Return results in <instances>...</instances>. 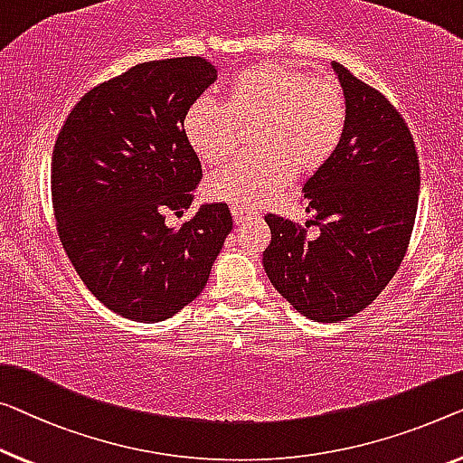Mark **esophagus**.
Masks as SVG:
<instances>
[{
    "instance_id": "34e87169",
    "label": "esophagus",
    "mask_w": 463,
    "mask_h": 463,
    "mask_svg": "<svg viewBox=\"0 0 463 463\" xmlns=\"http://www.w3.org/2000/svg\"><path fill=\"white\" fill-rule=\"evenodd\" d=\"M231 213H232V220H234V222H237V224H241V222H245V220L258 216V213H255V212L237 208V205H234V208H231Z\"/></svg>"
}]
</instances>
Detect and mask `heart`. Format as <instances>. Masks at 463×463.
I'll return each mask as SVG.
<instances>
[{
    "label": "heart",
    "mask_w": 463,
    "mask_h": 463,
    "mask_svg": "<svg viewBox=\"0 0 463 463\" xmlns=\"http://www.w3.org/2000/svg\"><path fill=\"white\" fill-rule=\"evenodd\" d=\"M224 103H191L184 137L208 165H222L251 135L253 154L226 165L205 183V195L243 210L260 208L291 183L324 168L347 130L349 106L330 77H312L287 64H253L226 82Z\"/></svg>",
    "instance_id": "1"
}]
</instances>
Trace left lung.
<instances>
[{"instance_id": "left-lung-1", "label": "left lung", "mask_w": 463, "mask_h": 463, "mask_svg": "<svg viewBox=\"0 0 463 463\" xmlns=\"http://www.w3.org/2000/svg\"><path fill=\"white\" fill-rule=\"evenodd\" d=\"M333 68L347 98L345 137L303 184L316 237L268 213L264 270L282 298L316 322L347 320L378 298L408 250L418 210L420 164L408 124L389 99Z\"/></svg>"}]
</instances>
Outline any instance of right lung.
<instances>
[{
  "instance_id": "add662e5",
  "label": "right lung",
  "mask_w": 463,
  "mask_h": 463,
  "mask_svg": "<svg viewBox=\"0 0 463 463\" xmlns=\"http://www.w3.org/2000/svg\"><path fill=\"white\" fill-rule=\"evenodd\" d=\"M216 80L208 60L143 61L82 95L52 160V202L68 260L114 314L162 322L203 291L232 231L226 203L183 213L202 178L184 137L191 103Z\"/></svg>"
}]
</instances>
